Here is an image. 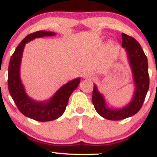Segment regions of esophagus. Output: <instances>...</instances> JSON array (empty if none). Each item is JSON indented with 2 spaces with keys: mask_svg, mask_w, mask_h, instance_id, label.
Masks as SVG:
<instances>
[{
  "mask_svg": "<svg viewBox=\"0 0 157 157\" xmlns=\"http://www.w3.org/2000/svg\"><path fill=\"white\" fill-rule=\"evenodd\" d=\"M83 77L86 79H93L94 78V75L90 72H86L84 74Z\"/></svg>",
  "mask_w": 157,
  "mask_h": 157,
  "instance_id": "esophagus-1",
  "label": "esophagus"
}]
</instances>
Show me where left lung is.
I'll list each match as a JSON object with an SVG mask.
<instances>
[{"label": "left lung", "instance_id": "obj_1", "mask_svg": "<svg viewBox=\"0 0 157 157\" xmlns=\"http://www.w3.org/2000/svg\"><path fill=\"white\" fill-rule=\"evenodd\" d=\"M122 47L125 48L133 75L134 92L131 101L122 108H109L104 96L94 85L93 105L97 112L109 120H120L136 114L142 108L149 89L147 59L140 44L134 37L122 33Z\"/></svg>", "mask_w": 157, "mask_h": 157}]
</instances>
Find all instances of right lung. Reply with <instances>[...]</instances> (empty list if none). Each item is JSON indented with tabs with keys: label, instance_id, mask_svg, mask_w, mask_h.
I'll return each instance as SVG.
<instances>
[{
	"label": "right lung",
	"instance_id": "add662e5",
	"mask_svg": "<svg viewBox=\"0 0 157 157\" xmlns=\"http://www.w3.org/2000/svg\"><path fill=\"white\" fill-rule=\"evenodd\" d=\"M55 35V32L47 31H38L27 35L16 48L9 65L8 88L11 97L24 116L40 122L52 121L62 116L68 105L70 95L80 82V77L68 81L61 86L51 98L44 101L34 100L25 91L21 79V64L26 44L35 38Z\"/></svg>",
	"mask_w": 157,
	"mask_h": 157
}]
</instances>
